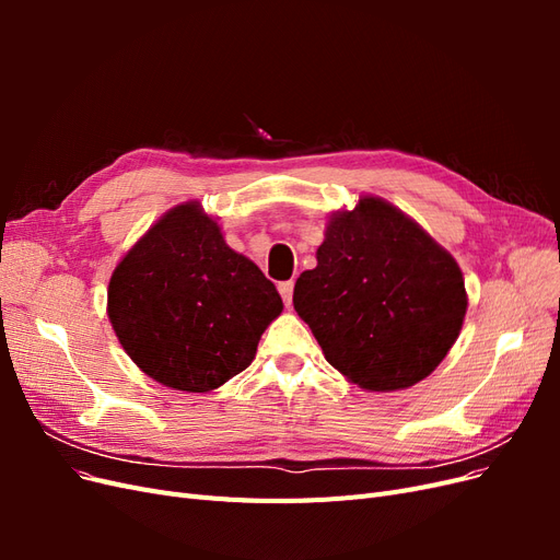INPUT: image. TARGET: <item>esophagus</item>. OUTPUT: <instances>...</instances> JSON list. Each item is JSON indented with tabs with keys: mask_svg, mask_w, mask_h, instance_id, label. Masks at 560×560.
I'll list each match as a JSON object with an SVG mask.
<instances>
[{
	"mask_svg": "<svg viewBox=\"0 0 560 560\" xmlns=\"http://www.w3.org/2000/svg\"><path fill=\"white\" fill-rule=\"evenodd\" d=\"M278 292H280V296H282V301H284V306L290 308V306H292V296H294V282H292V280L280 282V284H278Z\"/></svg>",
	"mask_w": 560,
	"mask_h": 560,
	"instance_id": "esophagus-1",
	"label": "esophagus"
}]
</instances>
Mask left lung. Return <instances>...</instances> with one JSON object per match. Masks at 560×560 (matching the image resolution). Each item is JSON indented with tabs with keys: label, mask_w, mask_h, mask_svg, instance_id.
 <instances>
[{
	"label": "left lung",
	"mask_w": 560,
	"mask_h": 560,
	"mask_svg": "<svg viewBox=\"0 0 560 560\" xmlns=\"http://www.w3.org/2000/svg\"><path fill=\"white\" fill-rule=\"evenodd\" d=\"M294 311L327 362L371 393L428 378L467 313L463 270L411 217L378 196L329 217L317 266L294 284Z\"/></svg>",
	"instance_id": "obj_1"
}]
</instances>
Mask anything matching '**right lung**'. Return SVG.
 <instances>
[{
  "instance_id": "right-lung-1",
  "label": "right lung",
  "mask_w": 560,
  "mask_h": 560,
  "mask_svg": "<svg viewBox=\"0 0 560 560\" xmlns=\"http://www.w3.org/2000/svg\"><path fill=\"white\" fill-rule=\"evenodd\" d=\"M282 299L259 266L233 252L200 202L165 212L114 268L107 315L149 378L210 393L247 369Z\"/></svg>"
}]
</instances>
